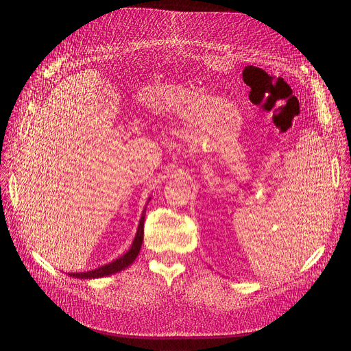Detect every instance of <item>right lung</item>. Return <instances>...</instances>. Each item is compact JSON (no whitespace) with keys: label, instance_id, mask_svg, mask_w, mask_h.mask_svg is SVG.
I'll list each match as a JSON object with an SVG mask.
<instances>
[{"label":"right lung","instance_id":"add662e5","mask_svg":"<svg viewBox=\"0 0 351 351\" xmlns=\"http://www.w3.org/2000/svg\"><path fill=\"white\" fill-rule=\"evenodd\" d=\"M151 199V197H149ZM145 213H146V208L143 209L142 212V216H141V220H139V225H138V230H136V234H135V239L132 242V246L131 249H129L125 254H122L121 257H118L117 261L110 262L105 266H101L98 269H94V270H89V271H84V273H68L69 276H72V278L75 279H98V278H104V276H109V274H115L123 269H126L128 266H131L136 256L139 254V250H141V246H142V242H143V222H145Z\"/></svg>","mask_w":351,"mask_h":351}]
</instances>
